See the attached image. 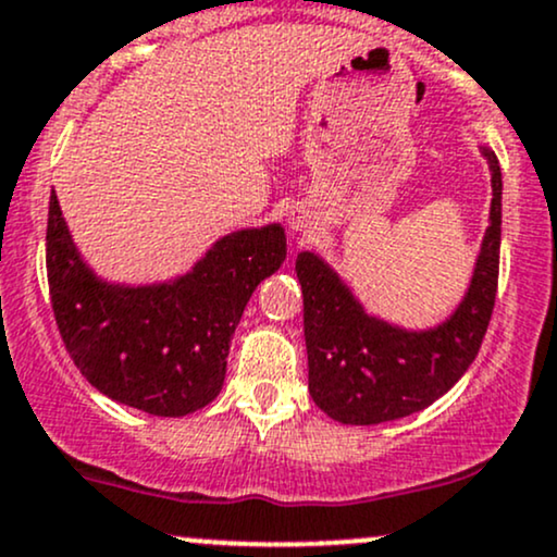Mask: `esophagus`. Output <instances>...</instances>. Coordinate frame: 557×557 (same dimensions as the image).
<instances>
[{
  "instance_id": "34e87169",
  "label": "esophagus",
  "mask_w": 557,
  "mask_h": 557,
  "mask_svg": "<svg viewBox=\"0 0 557 557\" xmlns=\"http://www.w3.org/2000/svg\"><path fill=\"white\" fill-rule=\"evenodd\" d=\"M287 227H290V233H306V230L311 227V216L304 212V209H293L290 214H287Z\"/></svg>"
}]
</instances>
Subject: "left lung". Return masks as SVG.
Instances as JSON below:
<instances>
[{"label": "left lung", "mask_w": 557, "mask_h": 557, "mask_svg": "<svg viewBox=\"0 0 557 557\" xmlns=\"http://www.w3.org/2000/svg\"><path fill=\"white\" fill-rule=\"evenodd\" d=\"M490 227L461 306L432 330H403L369 317L348 285L311 251L298 253L309 393L341 424H382L421 411L456 385L476 359L497 296L503 177L495 151Z\"/></svg>", "instance_id": "obj_1"}]
</instances>
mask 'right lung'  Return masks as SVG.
<instances>
[{
  "label": "right lung",
  "mask_w": 557,
  "mask_h": 557,
  "mask_svg": "<svg viewBox=\"0 0 557 557\" xmlns=\"http://www.w3.org/2000/svg\"><path fill=\"white\" fill-rule=\"evenodd\" d=\"M285 251L280 225L238 230L172 283L110 285L81 259L54 190L49 198V296L70 359L107 398L154 417H185L220 395L230 337Z\"/></svg>",
  "instance_id": "obj_1"
}]
</instances>
